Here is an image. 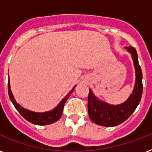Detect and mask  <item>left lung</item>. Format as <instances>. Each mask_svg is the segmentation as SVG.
<instances>
[{"instance_id": "1", "label": "left lung", "mask_w": 152, "mask_h": 152, "mask_svg": "<svg viewBox=\"0 0 152 152\" xmlns=\"http://www.w3.org/2000/svg\"><path fill=\"white\" fill-rule=\"evenodd\" d=\"M125 49L132 54L136 70V83L133 92L124 103L114 106L99 100L91 90L89 89L88 98V114L91 120L97 125L106 127L120 125L132 115L141 99L143 92L142 71L138 62L137 50L132 46L125 47Z\"/></svg>"}]
</instances>
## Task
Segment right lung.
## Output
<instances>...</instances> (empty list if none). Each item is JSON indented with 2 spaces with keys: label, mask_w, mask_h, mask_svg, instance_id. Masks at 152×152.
Wrapping results in <instances>:
<instances>
[{
  "label": "right lung",
  "mask_w": 152,
  "mask_h": 152,
  "mask_svg": "<svg viewBox=\"0 0 152 152\" xmlns=\"http://www.w3.org/2000/svg\"><path fill=\"white\" fill-rule=\"evenodd\" d=\"M76 87V86H75ZM74 87L72 88V90L65 96V97L61 100V102L58 104V106L55 109H53V110L48 111V112H45V113H35V112H32V111H29L26 110V109L23 108L19 105V104L15 102V99L13 97L12 93L11 91L10 83L8 82V95H9V98H10L11 101L13 103L15 109L19 111V113L22 115L23 118H24L27 121H28L29 122L34 124V125H50L52 123L57 121L61 118L62 115V112H63V109H64V103L66 100L69 99L72 91H73Z\"/></svg>",
  "instance_id": "1"
}]
</instances>
